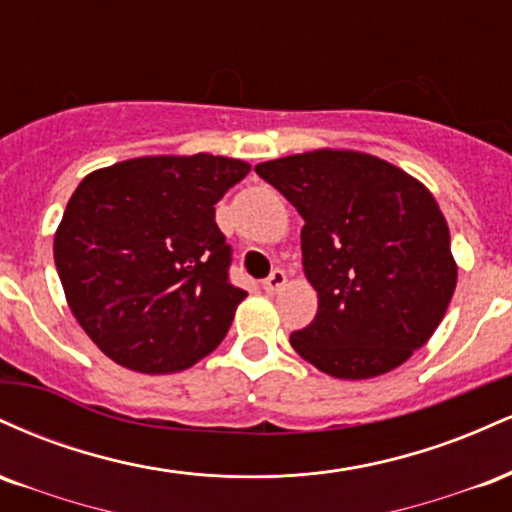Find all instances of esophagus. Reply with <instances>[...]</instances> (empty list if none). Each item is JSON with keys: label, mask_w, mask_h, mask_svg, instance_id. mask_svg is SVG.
Instances as JSON below:
<instances>
[{"label": "esophagus", "mask_w": 512, "mask_h": 512, "mask_svg": "<svg viewBox=\"0 0 512 512\" xmlns=\"http://www.w3.org/2000/svg\"><path fill=\"white\" fill-rule=\"evenodd\" d=\"M284 284H286V272H284V269H274V272L262 281L264 291H267V293H276Z\"/></svg>", "instance_id": "obj_1"}]
</instances>
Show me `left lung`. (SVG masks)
<instances>
[{
	"instance_id": "obj_1",
	"label": "left lung",
	"mask_w": 512,
	"mask_h": 512,
	"mask_svg": "<svg viewBox=\"0 0 512 512\" xmlns=\"http://www.w3.org/2000/svg\"><path fill=\"white\" fill-rule=\"evenodd\" d=\"M298 214L317 313L291 346L322 373L366 380L421 349L457 284L431 192L380 158L320 149L255 166Z\"/></svg>"
}]
</instances>
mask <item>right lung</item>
<instances>
[{
    "instance_id": "right-lung-1",
    "label": "right lung",
    "mask_w": 512,
    "mask_h": 512,
    "mask_svg": "<svg viewBox=\"0 0 512 512\" xmlns=\"http://www.w3.org/2000/svg\"><path fill=\"white\" fill-rule=\"evenodd\" d=\"M250 173L238 158L144 156L86 175L55 236L67 303L93 344L137 373H178L226 337L248 293L214 204Z\"/></svg>"
}]
</instances>
